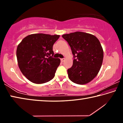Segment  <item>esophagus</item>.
<instances>
[{
    "instance_id": "34e87169",
    "label": "esophagus",
    "mask_w": 123,
    "mask_h": 123,
    "mask_svg": "<svg viewBox=\"0 0 123 123\" xmlns=\"http://www.w3.org/2000/svg\"><path fill=\"white\" fill-rule=\"evenodd\" d=\"M64 60H65V59H61V62H64Z\"/></svg>"
}]
</instances>
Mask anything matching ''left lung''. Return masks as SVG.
Masks as SVG:
<instances>
[{"mask_svg":"<svg viewBox=\"0 0 123 123\" xmlns=\"http://www.w3.org/2000/svg\"><path fill=\"white\" fill-rule=\"evenodd\" d=\"M74 55L72 67L68 69V78L74 83L85 85L98 74L103 63L104 51L99 39L88 33L76 31L64 34Z\"/></svg>","mask_w":123,"mask_h":123,"instance_id":"1","label":"left lung"}]
</instances>
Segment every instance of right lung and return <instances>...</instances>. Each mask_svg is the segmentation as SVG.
Here are the masks:
<instances>
[{
    "mask_svg": "<svg viewBox=\"0 0 123 123\" xmlns=\"http://www.w3.org/2000/svg\"><path fill=\"white\" fill-rule=\"evenodd\" d=\"M60 35L31 34L22 39L16 51L20 71L31 82L41 84L54 78L60 59L54 58L53 46Z\"/></svg>",
    "mask_w": 123,
    "mask_h": 123,
    "instance_id": "1",
    "label": "right lung"
}]
</instances>
